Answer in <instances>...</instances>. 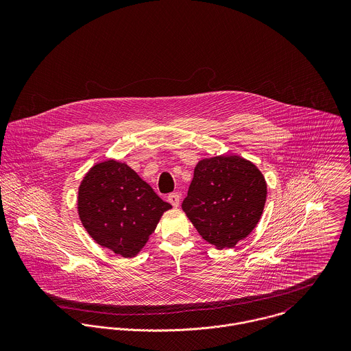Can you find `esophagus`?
I'll return each instance as SVG.
<instances>
[{
    "mask_svg": "<svg viewBox=\"0 0 351 351\" xmlns=\"http://www.w3.org/2000/svg\"><path fill=\"white\" fill-rule=\"evenodd\" d=\"M180 199H181V196H180L178 193H170V195L167 196V201H169L174 208H177V206L180 205Z\"/></svg>",
    "mask_w": 351,
    "mask_h": 351,
    "instance_id": "34e87169",
    "label": "esophagus"
}]
</instances>
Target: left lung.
<instances>
[{
	"instance_id": "left-lung-1",
	"label": "left lung",
	"mask_w": 351,
	"mask_h": 351,
	"mask_svg": "<svg viewBox=\"0 0 351 351\" xmlns=\"http://www.w3.org/2000/svg\"><path fill=\"white\" fill-rule=\"evenodd\" d=\"M266 201L262 173L241 156L202 159L182 209L202 239L217 249H231L258 224Z\"/></svg>"
}]
</instances>
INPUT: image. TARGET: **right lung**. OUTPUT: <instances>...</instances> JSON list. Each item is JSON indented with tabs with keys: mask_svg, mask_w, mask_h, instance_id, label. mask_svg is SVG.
Returning <instances> with one entry per match:
<instances>
[{
	"mask_svg": "<svg viewBox=\"0 0 351 351\" xmlns=\"http://www.w3.org/2000/svg\"><path fill=\"white\" fill-rule=\"evenodd\" d=\"M170 208L131 167L112 159L92 167L78 192V213L89 235L124 258L141 251Z\"/></svg>",
	"mask_w": 351,
	"mask_h": 351,
	"instance_id": "obj_1",
	"label": "right lung"
}]
</instances>
